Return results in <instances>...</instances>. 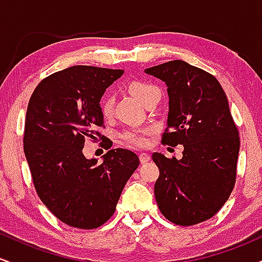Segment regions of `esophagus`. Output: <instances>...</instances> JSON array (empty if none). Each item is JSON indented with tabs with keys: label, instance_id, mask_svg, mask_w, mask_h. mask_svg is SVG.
<instances>
[{
	"label": "esophagus",
	"instance_id": "obj_1",
	"mask_svg": "<svg viewBox=\"0 0 262 262\" xmlns=\"http://www.w3.org/2000/svg\"><path fill=\"white\" fill-rule=\"evenodd\" d=\"M139 159H140L141 164H145V162L150 161V155L146 154V152H141V154L139 155Z\"/></svg>",
	"mask_w": 262,
	"mask_h": 262
}]
</instances>
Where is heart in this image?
Instances as JSON below:
<instances>
[{
    "label": "heart",
    "mask_w": 262,
    "mask_h": 262,
    "mask_svg": "<svg viewBox=\"0 0 262 262\" xmlns=\"http://www.w3.org/2000/svg\"><path fill=\"white\" fill-rule=\"evenodd\" d=\"M128 91L137 98L138 101L141 102L145 107H148L152 102H158L160 100V90L154 83L149 82V81L143 80H133L127 85ZM114 108V97L111 93H107L103 96L100 102V110L103 117H110L113 112ZM152 133L151 128H132L125 130L122 134V139L128 143L129 145L138 146V148H143L146 146L149 143L148 137Z\"/></svg>",
    "instance_id": "b5f03b06"
}]
</instances>
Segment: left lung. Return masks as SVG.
<instances>
[{
  "label": "left lung",
  "mask_w": 262,
  "mask_h": 262,
  "mask_svg": "<svg viewBox=\"0 0 262 262\" xmlns=\"http://www.w3.org/2000/svg\"><path fill=\"white\" fill-rule=\"evenodd\" d=\"M164 81L169 93L164 145H183L182 159L152 154L159 209L167 221L188 227L210 219L229 198L236 180L240 138L221 83L182 60L145 70Z\"/></svg>",
  "instance_id": "left-lung-1"
}]
</instances>
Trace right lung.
<instances>
[{"label": "right lung", "instance_id": "right-lung-1", "mask_svg": "<svg viewBox=\"0 0 262 262\" xmlns=\"http://www.w3.org/2000/svg\"><path fill=\"white\" fill-rule=\"evenodd\" d=\"M123 70L76 65L49 75L33 91L26 114L23 148L39 198L62 223L96 229L113 215L139 158L111 149L87 160L85 140L106 137L100 101ZM112 146V145H110Z\"/></svg>", "mask_w": 262, "mask_h": 262}]
</instances>
